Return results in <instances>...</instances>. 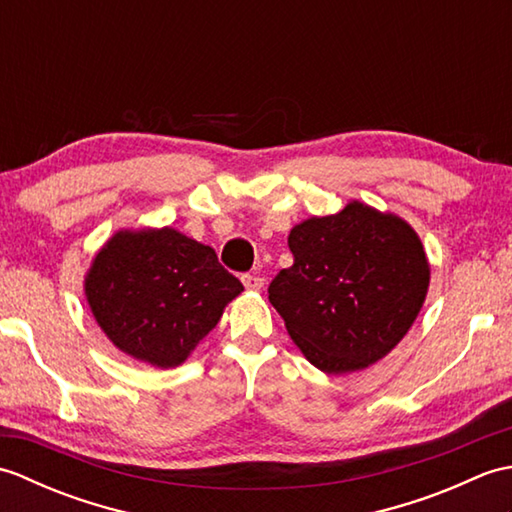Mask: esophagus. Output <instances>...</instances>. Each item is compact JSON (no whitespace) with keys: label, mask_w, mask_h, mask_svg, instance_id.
Segmentation results:
<instances>
[{"label":"esophagus","mask_w":512,"mask_h":512,"mask_svg":"<svg viewBox=\"0 0 512 512\" xmlns=\"http://www.w3.org/2000/svg\"><path fill=\"white\" fill-rule=\"evenodd\" d=\"M242 284L246 286V290H262L264 277H259V275H242Z\"/></svg>","instance_id":"1"}]
</instances>
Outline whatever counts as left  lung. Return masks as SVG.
<instances>
[{"label":"left lung","mask_w":512,"mask_h":512,"mask_svg":"<svg viewBox=\"0 0 512 512\" xmlns=\"http://www.w3.org/2000/svg\"><path fill=\"white\" fill-rule=\"evenodd\" d=\"M295 264L268 288L290 339L325 374L363 372L405 339L427 299L431 266L400 215L350 200L292 226Z\"/></svg>","instance_id":"1"}]
</instances>
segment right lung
<instances>
[{"instance_id":"1","label":"right lung","mask_w":512,"mask_h":512,"mask_svg":"<svg viewBox=\"0 0 512 512\" xmlns=\"http://www.w3.org/2000/svg\"><path fill=\"white\" fill-rule=\"evenodd\" d=\"M244 286L211 246L178 228H118L85 273L83 292L118 350L158 369L182 365Z\"/></svg>"}]
</instances>
